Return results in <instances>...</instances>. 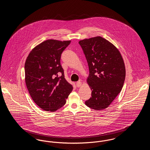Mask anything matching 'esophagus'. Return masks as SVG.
<instances>
[{
    "label": "esophagus",
    "mask_w": 150,
    "mask_h": 150,
    "mask_svg": "<svg viewBox=\"0 0 150 150\" xmlns=\"http://www.w3.org/2000/svg\"><path fill=\"white\" fill-rule=\"evenodd\" d=\"M81 84H82V83H81V81H78L76 82V86L78 87H80V86H81Z\"/></svg>",
    "instance_id": "esophagus-1"
}]
</instances>
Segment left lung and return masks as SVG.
<instances>
[{
  "label": "left lung",
  "instance_id": "obj_1",
  "mask_svg": "<svg viewBox=\"0 0 150 150\" xmlns=\"http://www.w3.org/2000/svg\"><path fill=\"white\" fill-rule=\"evenodd\" d=\"M89 66L87 83L92 97L85 103L96 110L106 108L121 92L125 79L124 60L117 48L101 36L79 42Z\"/></svg>",
  "mask_w": 150,
  "mask_h": 150
}]
</instances>
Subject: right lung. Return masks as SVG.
I'll return each instance as SVG.
<instances>
[{"mask_svg": "<svg viewBox=\"0 0 150 150\" xmlns=\"http://www.w3.org/2000/svg\"><path fill=\"white\" fill-rule=\"evenodd\" d=\"M70 43L47 40L33 48L26 58V85L33 100L45 111L54 112L62 107L73 89L64 78L60 62L62 53Z\"/></svg>", "mask_w": 150, "mask_h": 150, "instance_id": "obj_1", "label": "right lung"}]
</instances>
